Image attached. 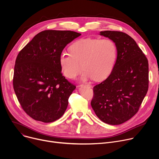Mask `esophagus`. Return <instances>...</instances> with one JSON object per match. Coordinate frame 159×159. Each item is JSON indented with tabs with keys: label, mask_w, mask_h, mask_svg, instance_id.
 Here are the masks:
<instances>
[{
	"label": "esophagus",
	"mask_w": 159,
	"mask_h": 159,
	"mask_svg": "<svg viewBox=\"0 0 159 159\" xmlns=\"http://www.w3.org/2000/svg\"><path fill=\"white\" fill-rule=\"evenodd\" d=\"M80 86H86V87H89V88H92V86L90 84H83V85H80Z\"/></svg>",
	"instance_id": "esophagus-1"
}]
</instances>
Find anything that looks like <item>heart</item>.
Instances as JSON below:
<instances>
[{
  "label": "heart",
  "instance_id": "obj_1",
  "mask_svg": "<svg viewBox=\"0 0 159 159\" xmlns=\"http://www.w3.org/2000/svg\"><path fill=\"white\" fill-rule=\"evenodd\" d=\"M70 52H62L58 58L61 71L68 79L79 75L83 68L85 71L80 77L86 81L94 79L101 81L111 73L116 58V47L110 39H81L70 47Z\"/></svg>",
  "mask_w": 159,
  "mask_h": 159
}]
</instances>
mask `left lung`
Returning a JSON list of instances; mask_svg holds the SVG:
<instances>
[{
    "mask_svg": "<svg viewBox=\"0 0 159 159\" xmlns=\"http://www.w3.org/2000/svg\"><path fill=\"white\" fill-rule=\"evenodd\" d=\"M100 35L113 40L117 57L110 75L93 88L91 105L102 122L119 125L139 111L148 90V61L134 39L121 31H104Z\"/></svg>",
    "mask_w": 159,
    "mask_h": 159,
    "instance_id": "1",
    "label": "left lung"
}]
</instances>
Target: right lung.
<instances>
[{"label": "right lung", "mask_w": 159, "mask_h": 159, "mask_svg": "<svg viewBox=\"0 0 159 159\" xmlns=\"http://www.w3.org/2000/svg\"><path fill=\"white\" fill-rule=\"evenodd\" d=\"M80 33L45 30L39 33L16 58L13 84L24 111L45 123L60 119L75 86L61 73L58 58L62 50Z\"/></svg>", "instance_id": "right-lung-1"}]
</instances>
